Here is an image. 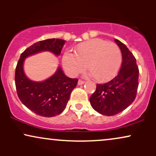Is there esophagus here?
<instances>
[{
  "instance_id": "obj_1",
  "label": "esophagus",
  "mask_w": 156,
  "mask_h": 156,
  "mask_svg": "<svg viewBox=\"0 0 156 156\" xmlns=\"http://www.w3.org/2000/svg\"><path fill=\"white\" fill-rule=\"evenodd\" d=\"M84 83H85V81H83V80H78V85H82V84H83Z\"/></svg>"
}]
</instances>
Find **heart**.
<instances>
[{"mask_svg": "<svg viewBox=\"0 0 156 156\" xmlns=\"http://www.w3.org/2000/svg\"><path fill=\"white\" fill-rule=\"evenodd\" d=\"M122 64L119 48L113 42L101 39L86 41L77 45L75 53L66 52L62 65L69 76H78L87 68L98 81H105L117 74Z\"/></svg>", "mask_w": 156, "mask_h": 156, "instance_id": "1", "label": "heart"}]
</instances>
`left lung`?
<instances>
[{
  "label": "left lung",
  "mask_w": 156,
  "mask_h": 156,
  "mask_svg": "<svg viewBox=\"0 0 156 156\" xmlns=\"http://www.w3.org/2000/svg\"><path fill=\"white\" fill-rule=\"evenodd\" d=\"M120 48L122 62L115 78L103 84H97L95 92L89 98L96 112L105 116H113L122 112L133 103L139 86V68L136 60L125 44L114 39Z\"/></svg>",
  "instance_id": "1"
}]
</instances>
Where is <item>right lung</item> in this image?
<instances>
[{
    "mask_svg": "<svg viewBox=\"0 0 156 156\" xmlns=\"http://www.w3.org/2000/svg\"><path fill=\"white\" fill-rule=\"evenodd\" d=\"M65 42L61 39H48L36 42L20 55L16 67L15 79L18 98L27 108L42 117H52L63 112L78 80L66 76L59 66L48 79L34 81L25 74L24 61L30 55L43 51L58 56Z\"/></svg>",
    "mask_w": 156,
    "mask_h": 156,
    "instance_id": "obj_1",
    "label": "right lung"
}]
</instances>
